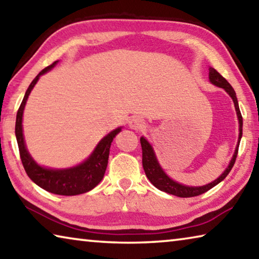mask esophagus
Returning <instances> with one entry per match:
<instances>
[{"mask_svg":"<svg viewBox=\"0 0 259 259\" xmlns=\"http://www.w3.org/2000/svg\"><path fill=\"white\" fill-rule=\"evenodd\" d=\"M129 126L134 130H140L145 126V122H144L140 117H134L129 122Z\"/></svg>","mask_w":259,"mask_h":259,"instance_id":"obj_1","label":"esophagus"}]
</instances>
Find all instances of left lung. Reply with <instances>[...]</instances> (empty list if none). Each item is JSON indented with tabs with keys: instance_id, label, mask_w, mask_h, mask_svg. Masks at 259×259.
<instances>
[{
	"instance_id": "8db88e82",
	"label": "left lung",
	"mask_w": 259,
	"mask_h": 259,
	"mask_svg": "<svg viewBox=\"0 0 259 259\" xmlns=\"http://www.w3.org/2000/svg\"><path fill=\"white\" fill-rule=\"evenodd\" d=\"M209 80L212 84L217 85L219 88H223V89H224L226 93L231 96V98L233 99L236 115H238V120H239L238 145H236L235 152L233 154V157H232L229 166H227L225 171L223 172L221 176L216 179V181L209 183L204 186H195V187L182 185V184L172 181L171 178L166 176V174L163 171V169L161 168V165L159 164V162H157L155 153L153 151V147L151 146V144L148 143L144 137L140 138V144H142V150H143V168H144V171L146 174V177L150 179V182L153 184V185H154L156 188H159L160 191H163L165 193H169V194L179 196V198H192V196H198L200 194H203V193L209 191L210 188H212L222 181H224L227 175H229V172L231 171V169L233 168L236 156H238L240 140H241V137H242V115H241L235 91L230 83L226 81V78L223 77L221 74H219L216 69L212 67L209 68Z\"/></svg>"
}]
</instances>
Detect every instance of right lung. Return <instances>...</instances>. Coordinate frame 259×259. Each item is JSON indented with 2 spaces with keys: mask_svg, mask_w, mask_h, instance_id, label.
Wrapping results in <instances>:
<instances>
[{
  "mask_svg": "<svg viewBox=\"0 0 259 259\" xmlns=\"http://www.w3.org/2000/svg\"><path fill=\"white\" fill-rule=\"evenodd\" d=\"M57 63H58V60L52 63L50 66L42 69L29 84L28 89L24 96L23 102L20 104L18 112H17L16 138L17 143H18L20 159L21 162H23L25 171L36 185L48 192L54 193V194L77 195L91 191L103 179L107 168L111 144L114 137L121 131V128L113 130L107 136H105L98 143V145L96 146L93 154L88 157L84 162H82L81 164L73 166V168L49 169L38 165L33 160V157L30 156L27 148H26L23 135L24 108L30 91H32L34 85L36 84L38 78L48 71H50L52 67H55Z\"/></svg>",
  "mask_w": 259,
  "mask_h": 259,
  "instance_id": "right-lung-1",
  "label": "right lung"
}]
</instances>
